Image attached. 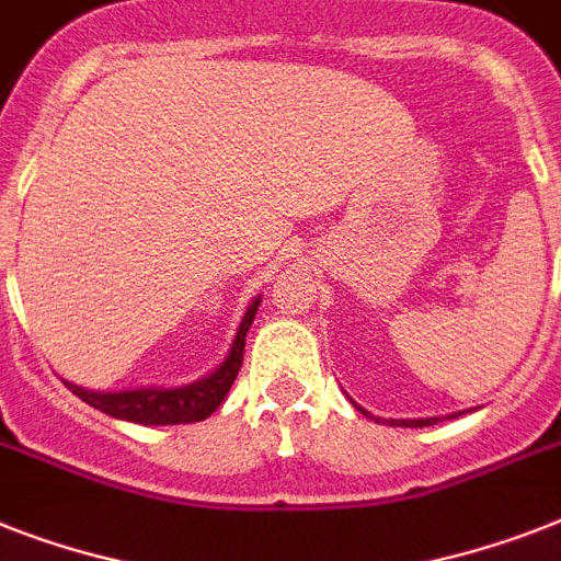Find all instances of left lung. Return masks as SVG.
I'll return each instance as SVG.
<instances>
[{
    "instance_id": "1",
    "label": "left lung",
    "mask_w": 561,
    "mask_h": 561,
    "mask_svg": "<svg viewBox=\"0 0 561 561\" xmlns=\"http://www.w3.org/2000/svg\"><path fill=\"white\" fill-rule=\"evenodd\" d=\"M358 410H360V407H358ZM360 413H364V415H369L367 410H360ZM369 419H375V415H369ZM375 421H378V419H375ZM433 421H436V419H419V421H390V424H392V427H430V424H433Z\"/></svg>"
}]
</instances>
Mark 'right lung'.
I'll use <instances>...</instances> for the list:
<instances>
[{"label": "right lung", "instance_id": "add662e5", "mask_svg": "<svg viewBox=\"0 0 561 561\" xmlns=\"http://www.w3.org/2000/svg\"><path fill=\"white\" fill-rule=\"evenodd\" d=\"M261 298L252 300V307L247 309L240 330L234 335L229 355L215 373L203 378L197 383L180 387V390H128V392H91L82 390L77 383H68V390L77 398H82L85 404L94 410H103L105 415L114 419L134 421V424H192V421H203L211 415L217 407L224 404L226 392L238 378L240 367H243V346H247V332L254 321Z\"/></svg>", "mask_w": 561, "mask_h": 561}]
</instances>
